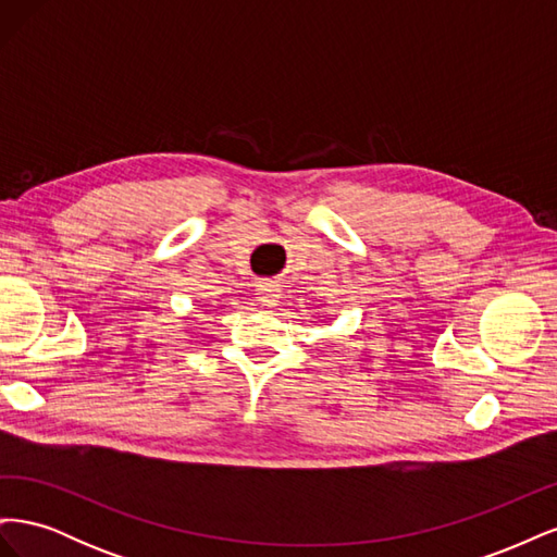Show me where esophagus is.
Listing matches in <instances>:
<instances>
[{
	"label": "esophagus",
	"mask_w": 557,
	"mask_h": 557,
	"mask_svg": "<svg viewBox=\"0 0 557 557\" xmlns=\"http://www.w3.org/2000/svg\"><path fill=\"white\" fill-rule=\"evenodd\" d=\"M258 295H260V301L267 307H274L276 299H278V288L274 283H260L258 285Z\"/></svg>",
	"instance_id": "obj_1"
}]
</instances>
